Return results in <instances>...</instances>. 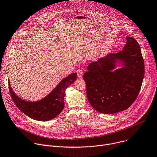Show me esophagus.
I'll use <instances>...</instances> for the list:
<instances>
[{
	"label": "esophagus",
	"instance_id": "34e87169",
	"mask_svg": "<svg viewBox=\"0 0 157 157\" xmlns=\"http://www.w3.org/2000/svg\"><path fill=\"white\" fill-rule=\"evenodd\" d=\"M77 73L78 77H82V76L83 75V72L82 69H79L77 71Z\"/></svg>",
	"mask_w": 157,
	"mask_h": 157
}]
</instances>
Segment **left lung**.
<instances>
[{"mask_svg": "<svg viewBox=\"0 0 157 157\" xmlns=\"http://www.w3.org/2000/svg\"><path fill=\"white\" fill-rule=\"evenodd\" d=\"M122 51L110 53L90 63L83 76L91 106L99 113L113 114L127 109L136 100L144 77L140 46L128 36ZM124 67L113 72L115 62Z\"/></svg>", "mask_w": 157, "mask_h": 157, "instance_id": "obj_1", "label": "left lung"}]
</instances>
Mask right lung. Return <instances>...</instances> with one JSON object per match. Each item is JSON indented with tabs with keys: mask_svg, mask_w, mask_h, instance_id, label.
I'll return each mask as SVG.
<instances>
[{
	"mask_svg": "<svg viewBox=\"0 0 157 157\" xmlns=\"http://www.w3.org/2000/svg\"><path fill=\"white\" fill-rule=\"evenodd\" d=\"M77 76L76 73L68 75L62 80L48 96L38 101L29 102L23 100L15 95L9 82L10 94L15 105L26 116L37 121H49L58 116L63 109L65 91L74 82Z\"/></svg>",
	"mask_w": 157,
	"mask_h": 157,
	"instance_id": "right-lung-1",
	"label": "right lung"
}]
</instances>
